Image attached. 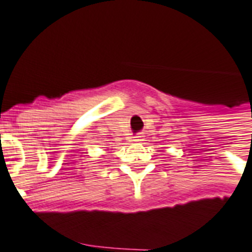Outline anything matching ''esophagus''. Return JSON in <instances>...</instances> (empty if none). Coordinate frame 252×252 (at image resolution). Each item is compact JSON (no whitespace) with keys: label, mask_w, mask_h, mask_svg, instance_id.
I'll use <instances>...</instances> for the list:
<instances>
[{"label":"esophagus","mask_w":252,"mask_h":252,"mask_svg":"<svg viewBox=\"0 0 252 252\" xmlns=\"http://www.w3.org/2000/svg\"><path fill=\"white\" fill-rule=\"evenodd\" d=\"M134 141H137V142L144 141V136H141V134H136V137H134Z\"/></svg>","instance_id":"obj_1"}]
</instances>
